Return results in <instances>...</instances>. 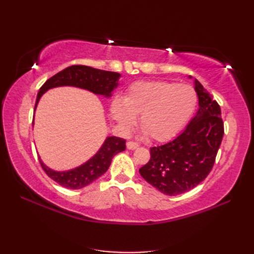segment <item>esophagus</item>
Masks as SVG:
<instances>
[{
    "mask_svg": "<svg viewBox=\"0 0 254 254\" xmlns=\"http://www.w3.org/2000/svg\"><path fill=\"white\" fill-rule=\"evenodd\" d=\"M138 146H139V145H138L137 143H135V142H127V149L133 150V149H136Z\"/></svg>",
    "mask_w": 254,
    "mask_h": 254,
    "instance_id": "obj_1",
    "label": "esophagus"
}]
</instances>
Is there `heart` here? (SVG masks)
Wrapping results in <instances>:
<instances>
[{"label":"heart","mask_w":254,"mask_h":254,"mask_svg":"<svg viewBox=\"0 0 254 254\" xmlns=\"http://www.w3.org/2000/svg\"><path fill=\"white\" fill-rule=\"evenodd\" d=\"M197 105L195 90L189 85L168 82H138L130 86L123 99H115L111 117L119 126L128 128L134 116L154 141L163 142L181 131Z\"/></svg>","instance_id":"1"}]
</instances>
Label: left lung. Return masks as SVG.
<instances>
[{
    "label": "left lung",
    "mask_w": 254,
    "mask_h": 254,
    "mask_svg": "<svg viewBox=\"0 0 254 254\" xmlns=\"http://www.w3.org/2000/svg\"><path fill=\"white\" fill-rule=\"evenodd\" d=\"M191 78V76H190ZM198 110L186 130L171 142L150 148V159L139 169L149 185L166 195L192 190L212 170L224 135L220 107L197 79Z\"/></svg>",
    "instance_id": "left-lung-1"
}]
</instances>
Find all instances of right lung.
Masks as SVG:
<instances>
[{
  "instance_id": "right-lung-1",
  "label": "right lung",
  "mask_w": 254,
  "mask_h": 254,
  "mask_svg": "<svg viewBox=\"0 0 254 254\" xmlns=\"http://www.w3.org/2000/svg\"><path fill=\"white\" fill-rule=\"evenodd\" d=\"M121 75L116 72L104 71L86 65H72L59 72L49 78L41 86L37 95L35 110L38 102L47 90L61 86H73V87L89 90L96 95L105 97L111 96L113 89L119 85L118 80ZM34 124V121H32ZM126 149V139L117 136H109L102 144V146L93 157L76 168L66 171H56L47 167L39 157L40 165L46 174L59 185L77 190L98 179L109 168L113 156Z\"/></svg>"
}]
</instances>
